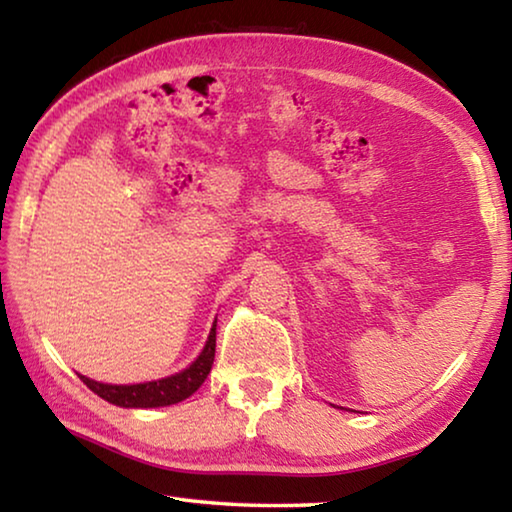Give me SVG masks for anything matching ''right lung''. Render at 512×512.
Instances as JSON below:
<instances>
[{
    "instance_id": "right-lung-1",
    "label": "right lung",
    "mask_w": 512,
    "mask_h": 512,
    "mask_svg": "<svg viewBox=\"0 0 512 512\" xmlns=\"http://www.w3.org/2000/svg\"><path fill=\"white\" fill-rule=\"evenodd\" d=\"M214 350H216V320L201 354H198L187 368L173 372L169 377L140 381V384H101V381H94L85 375H79V377L92 393H97L101 400H106L115 406H124V409H160V406H171L187 400L189 395H194L198 388L203 386V381L212 370Z\"/></svg>"
}]
</instances>
